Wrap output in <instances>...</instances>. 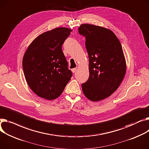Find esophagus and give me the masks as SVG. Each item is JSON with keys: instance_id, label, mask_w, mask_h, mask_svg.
I'll return each mask as SVG.
<instances>
[{"instance_id": "1", "label": "esophagus", "mask_w": 149, "mask_h": 149, "mask_svg": "<svg viewBox=\"0 0 149 149\" xmlns=\"http://www.w3.org/2000/svg\"><path fill=\"white\" fill-rule=\"evenodd\" d=\"M77 68L72 69V72H73V73H75V72H76V71H77Z\"/></svg>"}]
</instances>
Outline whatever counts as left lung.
<instances>
[{"mask_svg":"<svg viewBox=\"0 0 149 149\" xmlns=\"http://www.w3.org/2000/svg\"><path fill=\"white\" fill-rule=\"evenodd\" d=\"M78 32L86 37L89 58V77L82 84L85 96L94 102L109 97L125 77L126 64L121 44L111 30L83 24Z\"/></svg>","mask_w":149,"mask_h":149,"instance_id":"obj_1","label":"left lung"}]
</instances>
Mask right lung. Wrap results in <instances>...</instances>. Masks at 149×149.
<instances>
[{
    "mask_svg": "<svg viewBox=\"0 0 149 149\" xmlns=\"http://www.w3.org/2000/svg\"><path fill=\"white\" fill-rule=\"evenodd\" d=\"M72 30L57 27L37 36L23 58V68L28 86L38 96L47 100L60 96L71 80L72 72L62 46Z\"/></svg>",
    "mask_w": 149,
    "mask_h": 149,
    "instance_id": "add662e5",
    "label": "right lung"
}]
</instances>
